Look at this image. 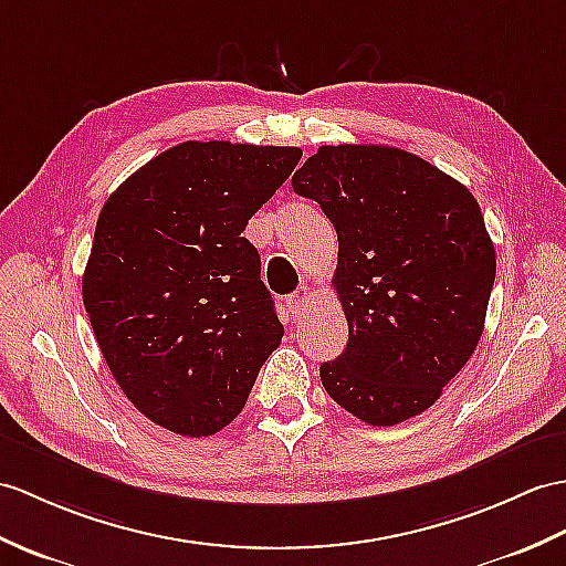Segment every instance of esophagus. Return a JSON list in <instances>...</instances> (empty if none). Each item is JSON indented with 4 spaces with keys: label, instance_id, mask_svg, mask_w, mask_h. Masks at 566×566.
Instances as JSON below:
<instances>
[{
    "label": "esophagus",
    "instance_id": "34e87169",
    "mask_svg": "<svg viewBox=\"0 0 566 566\" xmlns=\"http://www.w3.org/2000/svg\"><path fill=\"white\" fill-rule=\"evenodd\" d=\"M308 301H311V289L308 286H298L294 294L286 296V308H289V313L294 315V321H301V315H304L306 308H308Z\"/></svg>",
    "mask_w": 566,
    "mask_h": 566
}]
</instances>
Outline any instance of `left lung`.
<instances>
[{
	"instance_id": "left-lung-1",
	"label": "left lung",
	"mask_w": 566,
	"mask_h": 566,
	"mask_svg": "<svg viewBox=\"0 0 566 566\" xmlns=\"http://www.w3.org/2000/svg\"><path fill=\"white\" fill-rule=\"evenodd\" d=\"M337 231L333 284L349 339L321 380L374 427L439 400L475 352L496 255L472 192L419 156L380 144L321 147L292 178Z\"/></svg>"
}]
</instances>
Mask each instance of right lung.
Here are the masks:
<instances>
[{
  "mask_svg": "<svg viewBox=\"0 0 566 566\" xmlns=\"http://www.w3.org/2000/svg\"><path fill=\"white\" fill-rule=\"evenodd\" d=\"M296 147L182 142L103 205L82 277L103 359L137 410L182 437L233 422L284 327L243 239Z\"/></svg>",
  "mask_w": 566,
  "mask_h": 566,
  "instance_id": "add662e5",
  "label": "right lung"
}]
</instances>
